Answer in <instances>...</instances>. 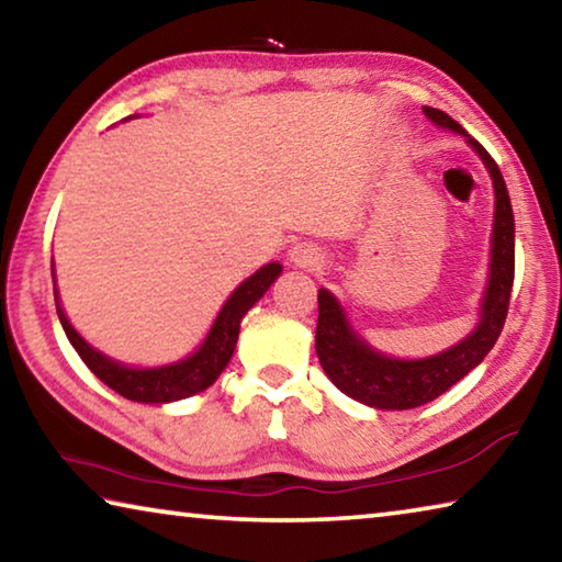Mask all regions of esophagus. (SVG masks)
Wrapping results in <instances>:
<instances>
[{
    "label": "esophagus",
    "instance_id": "34e87169",
    "mask_svg": "<svg viewBox=\"0 0 562 562\" xmlns=\"http://www.w3.org/2000/svg\"><path fill=\"white\" fill-rule=\"evenodd\" d=\"M290 262L302 270H317L322 265V250L312 243H297L290 250Z\"/></svg>",
    "mask_w": 562,
    "mask_h": 562
}]
</instances>
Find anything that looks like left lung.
I'll list each match as a JSON object with an SVG mask.
<instances>
[{"label": "left lung", "mask_w": 562, "mask_h": 562, "mask_svg": "<svg viewBox=\"0 0 562 562\" xmlns=\"http://www.w3.org/2000/svg\"><path fill=\"white\" fill-rule=\"evenodd\" d=\"M424 113L434 126L449 128L465 138V144L483 160L493 180V195H496L493 207L496 211H493L491 231L488 282L479 304V322H475L471 335L436 351V355L418 359L389 357L374 345H369L351 325L345 304L337 300V294L327 288L319 290L315 349L322 369L341 394L359 404L384 408V412H402V408H416L434 402L436 396L449 392L456 382H461L471 369L486 359L501 337L503 322H506L513 272H516V221H513L506 180H503L496 160L449 113L431 106H424Z\"/></svg>", "instance_id": "obj_1"}]
</instances>
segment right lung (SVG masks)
Wrapping results in <instances>:
<instances>
[{"label":"right lung","mask_w":562,"mask_h":562,"mask_svg":"<svg viewBox=\"0 0 562 562\" xmlns=\"http://www.w3.org/2000/svg\"><path fill=\"white\" fill-rule=\"evenodd\" d=\"M280 274H282V265L268 262L262 265L258 272H252L250 278L237 284L231 297L225 300L221 312H217L213 327L207 329L201 347L190 351L188 357L178 361H168V364H160V367H131L109 355H103L101 349L89 345V341L74 329V325L64 312L59 290H56V272L52 265L56 315H59V322L66 331V337L71 341V347L79 351L83 364H87L103 384L111 386L116 394L138 404L180 402V398L195 396L205 392L207 386H213L215 379L225 372L227 364H231L233 351L237 345V335H240L243 317L252 310V304L270 290V284L278 280Z\"/></svg>","instance_id":"add662e5"}]
</instances>
